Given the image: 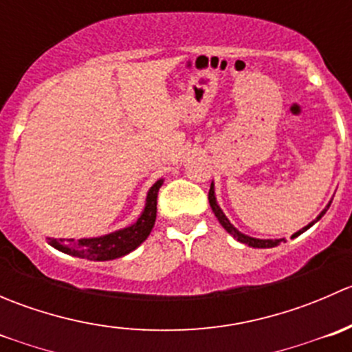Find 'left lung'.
Listing matches in <instances>:
<instances>
[{"label": "left lung", "mask_w": 352, "mask_h": 352, "mask_svg": "<svg viewBox=\"0 0 352 352\" xmlns=\"http://www.w3.org/2000/svg\"><path fill=\"white\" fill-rule=\"evenodd\" d=\"M208 199H209V204H211V209H212V212H214V216H216V218H218L219 225H221L223 228H225L226 232H228L230 235H232L233 239L236 240V242H240V243H245V245H248V247H252V248H272V247H278V245L281 243V242H286V239H254V236H250V235H245V233L240 232V230H236L235 226H233L232 223H230V219L226 218V214H225V212H223V209L219 208L218 201H216V194H214V184H212V182H211V189H209V196H208ZM330 202H332V201H330ZM330 202H329L327 206H325L324 209H322V211H320V214H318L317 218L314 219V221H310V223H308L307 226H303V228H301V230H298L296 233H293V235H291V239H296L298 235H301V233H305V232H307L308 228H311V226H314L315 223H317L318 219H320L322 216H324L325 212H327V209L330 208Z\"/></svg>", "instance_id": "1"}]
</instances>
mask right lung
Returning a JSON list of instances; mask_svg holds the SVG:
<instances>
[{"label": "right lung", "mask_w": 352, "mask_h": 352, "mask_svg": "<svg viewBox=\"0 0 352 352\" xmlns=\"http://www.w3.org/2000/svg\"><path fill=\"white\" fill-rule=\"evenodd\" d=\"M165 179L156 180L146 194V202L141 214L133 225L116 230L102 236L90 239H47V243L63 254L87 261H113L136 250L151 233L156 219V197Z\"/></svg>", "instance_id": "right-lung-1"}]
</instances>
